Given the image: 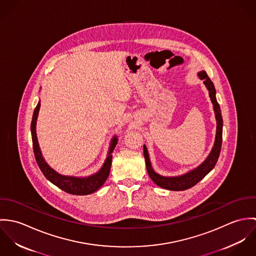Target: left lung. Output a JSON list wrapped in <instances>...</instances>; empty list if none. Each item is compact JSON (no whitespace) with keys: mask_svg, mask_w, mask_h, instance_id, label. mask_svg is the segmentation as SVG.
I'll return each instance as SVG.
<instances>
[{"mask_svg":"<svg viewBox=\"0 0 256 256\" xmlns=\"http://www.w3.org/2000/svg\"><path fill=\"white\" fill-rule=\"evenodd\" d=\"M198 76L203 80L204 84L206 86L207 90H209V96L211 98V102L214 106V111L216 115V120H217V132H216V138H215V143L214 146L209 154L208 158L196 168L193 170L183 174L180 176H162L158 174H156L150 164L148 154L146 146L144 145V156L146 160V170L150 178V180L156 183L158 186L172 190V191H182L186 190L195 184L199 182L201 180H203L216 166L217 160L219 158L220 152V146H222V118L220 114V108L219 104L216 98V90L214 86L213 82L210 80L207 73L205 71H201L198 73Z\"/></svg>","mask_w":256,"mask_h":256,"instance_id":"1","label":"left lung"}]
</instances>
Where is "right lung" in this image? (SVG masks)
I'll list each match as a JSON object with an SVG mask.
<instances>
[{
    "instance_id": "add662e5",
    "label": "right lung",
    "mask_w": 256,
    "mask_h": 256,
    "mask_svg": "<svg viewBox=\"0 0 256 256\" xmlns=\"http://www.w3.org/2000/svg\"><path fill=\"white\" fill-rule=\"evenodd\" d=\"M40 108V102L37 104L36 108L32 116V145H34V156L36 160L37 164L39 168L41 170L42 174L50 182L62 189L63 191L73 194V195H88L92 194L98 189H100L102 184L106 182L110 176V166H111V162H112V154L111 152H113L114 148L117 144V137L114 136L111 140L110 144V150L108 158L102 166V168L94 174L88 176V178H74V176H62L55 172L53 168H51L42 156L40 148L38 145L36 137V120L38 116V111Z\"/></svg>"
}]
</instances>
